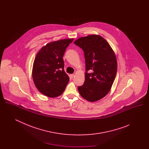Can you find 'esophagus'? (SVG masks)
<instances>
[{"label": "esophagus", "instance_id": "1", "mask_svg": "<svg viewBox=\"0 0 149 149\" xmlns=\"http://www.w3.org/2000/svg\"><path fill=\"white\" fill-rule=\"evenodd\" d=\"M69 77H70V78L72 79V78H74V74H70Z\"/></svg>", "mask_w": 149, "mask_h": 149}]
</instances>
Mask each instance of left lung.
<instances>
[{"instance_id": "obj_1", "label": "left lung", "mask_w": 149, "mask_h": 149, "mask_svg": "<svg viewBox=\"0 0 149 149\" xmlns=\"http://www.w3.org/2000/svg\"><path fill=\"white\" fill-rule=\"evenodd\" d=\"M74 43L83 50L85 60V81L78 86V91L88 101H98L106 95L113 85L117 70L116 55L100 36L80 37Z\"/></svg>"}]
</instances>
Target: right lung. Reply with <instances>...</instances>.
<instances>
[{
    "label": "right lung",
    "instance_id": "right-lung-1",
    "mask_svg": "<svg viewBox=\"0 0 149 149\" xmlns=\"http://www.w3.org/2000/svg\"><path fill=\"white\" fill-rule=\"evenodd\" d=\"M73 40L64 39L49 43L37 54L32 78L36 87L43 95L55 98L64 92L69 77L64 71L63 56Z\"/></svg>",
    "mask_w": 149,
    "mask_h": 149
}]
</instances>
